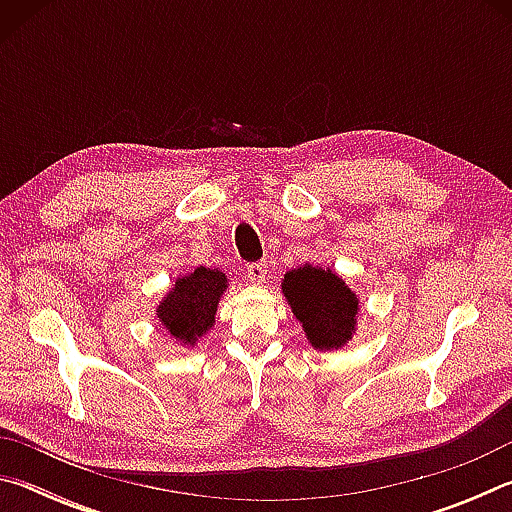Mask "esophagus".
<instances>
[{"mask_svg": "<svg viewBox=\"0 0 512 512\" xmlns=\"http://www.w3.org/2000/svg\"><path fill=\"white\" fill-rule=\"evenodd\" d=\"M266 262H255L248 264V280L253 284H264L266 282Z\"/></svg>", "mask_w": 512, "mask_h": 512, "instance_id": "1", "label": "esophagus"}]
</instances>
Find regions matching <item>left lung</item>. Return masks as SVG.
<instances>
[{"instance_id": "left-lung-1", "label": "left lung", "mask_w": 512, "mask_h": 512, "mask_svg": "<svg viewBox=\"0 0 512 512\" xmlns=\"http://www.w3.org/2000/svg\"><path fill=\"white\" fill-rule=\"evenodd\" d=\"M282 293L311 348L339 350L352 339L359 298L334 271L311 264L293 268L284 275Z\"/></svg>"}]
</instances>
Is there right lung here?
I'll return each mask as SVG.
<instances>
[{
	"mask_svg": "<svg viewBox=\"0 0 512 512\" xmlns=\"http://www.w3.org/2000/svg\"><path fill=\"white\" fill-rule=\"evenodd\" d=\"M228 289V275L219 268L198 266L178 277L173 289L158 305V320L183 345H196L214 325L216 307Z\"/></svg>",
	"mask_w": 512,
	"mask_h": 512,
	"instance_id": "1",
	"label": "right lung"
}]
</instances>
